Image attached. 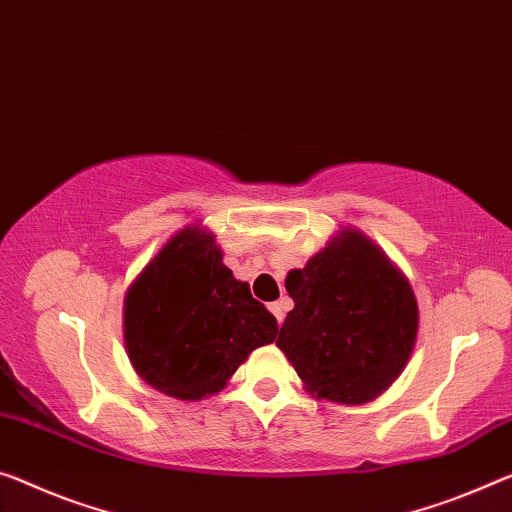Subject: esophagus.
I'll return each mask as SVG.
<instances>
[{
	"instance_id": "obj_1",
	"label": "esophagus",
	"mask_w": 512,
	"mask_h": 512,
	"mask_svg": "<svg viewBox=\"0 0 512 512\" xmlns=\"http://www.w3.org/2000/svg\"><path fill=\"white\" fill-rule=\"evenodd\" d=\"M288 309H290V302L286 300V297H281V300L270 304V311L274 313V318L279 320V325L283 322V318H286V311H288Z\"/></svg>"
}]
</instances>
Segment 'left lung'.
I'll return each mask as SVG.
<instances>
[{"label":"left lung","instance_id":"8db88e82","mask_svg":"<svg viewBox=\"0 0 512 512\" xmlns=\"http://www.w3.org/2000/svg\"><path fill=\"white\" fill-rule=\"evenodd\" d=\"M277 348L318 400L364 405L382 396L412 357L419 306L403 272L357 229L336 231L302 270H290Z\"/></svg>","mask_w":512,"mask_h":512}]
</instances>
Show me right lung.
<instances>
[{"label":"right lung","mask_w":512,"mask_h":512,"mask_svg":"<svg viewBox=\"0 0 512 512\" xmlns=\"http://www.w3.org/2000/svg\"><path fill=\"white\" fill-rule=\"evenodd\" d=\"M215 235H171L123 300L125 352L148 387L178 400L222 391L240 364L277 338V318L224 265Z\"/></svg>","instance_id":"obj_1"}]
</instances>
